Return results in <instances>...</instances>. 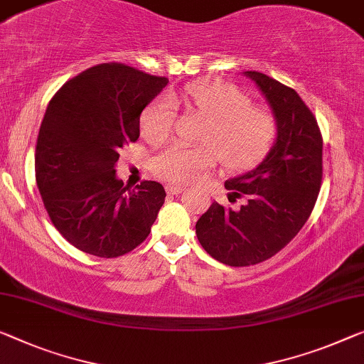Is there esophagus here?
<instances>
[{
  "instance_id": "obj_1",
  "label": "esophagus",
  "mask_w": 364,
  "mask_h": 364,
  "mask_svg": "<svg viewBox=\"0 0 364 364\" xmlns=\"http://www.w3.org/2000/svg\"><path fill=\"white\" fill-rule=\"evenodd\" d=\"M182 190H183L182 186H174V183H167V186H166V192L171 193V195L182 193Z\"/></svg>"
}]
</instances>
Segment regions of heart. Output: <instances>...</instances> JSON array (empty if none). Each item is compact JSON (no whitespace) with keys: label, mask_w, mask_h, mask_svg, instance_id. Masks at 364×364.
Returning <instances> with one entry per match:
<instances>
[{"label":"heart","mask_w":364,"mask_h":364,"mask_svg":"<svg viewBox=\"0 0 364 364\" xmlns=\"http://www.w3.org/2000/svg\"><path fill=\"white\" fill-rule=\"evenodd\" d=\"M172 99L200 115V146L169 144L154 156L151 169L167 182L188 183L218 163L228 169L254 166L272 149L278 135V120L268 107L252 104L242 89L223 81L193 82L172 94ZM171 97L151 102L141 115V135L161 143L176 124V105Z\"/></svg>","instance_id":"heart-1"}]
</instances>
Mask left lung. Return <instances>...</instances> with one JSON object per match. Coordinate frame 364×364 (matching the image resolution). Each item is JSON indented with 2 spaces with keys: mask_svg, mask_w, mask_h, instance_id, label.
Returning a JSON list of instances; mask_svg holds the SVG:
<instances>
[{
  "mask_svg": "<svg viewBox=\"0 0 364 364\" xmlns=\"http://www.w3.org/2000/svg\"><path fill=\"white\" fill-rule=\"evenodd\" d=\"M264 92L278 120L265 159L225 182L232 210L213 201L195 225L201 247L229 267H249L278 254L314 210L322 183V135L311 109L294 89L259 71H245Z\"/></svg>",
  "mask_w": 364,
  "mask_h": 364,
  "instance_id": "8db88e82",
  "label": "left lung"
}]
</instances>
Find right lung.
<instances>
[{
	"label": "right lung",
	"instance_id": "right-lung-1",
	"mask_svg": "<svg viewBox=\"0 0 364 364\" xmlns=\"http://www.w3.org/2000/svg\"><path fill=\"white\" fill-rule=\"evenodd\" d=\"M167 77L102 63L71 77L48 102L36 146V181L53 226L82 252L114 259L151 232L166 190L115 176L119 151L139 136V115Z\"/></svg>",
	"mask_w": 364,
	"mask_h": 364
}]
</instances>
